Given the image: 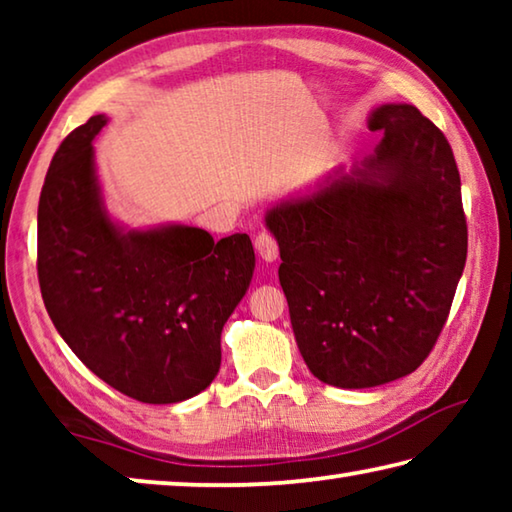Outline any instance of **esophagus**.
Wrapping results in <instances>:
<instances>
[{
    "mask_svg": "<svg viewBox=\"0 0 512 512\" xmlns=\"http://www.w3.org/2000/svg\"><path fill=\"white\" fill-rule=\"evenodd\" d=\"M255 250L266 264H273L275 259L280 257V248H277V241L271 235H268V232H262V235L255 237Z\"/></svg>",
    "mask_w": 512,
    "mask_h": 512,
    "instance_id": "1",
    "label": "esophagus"
}]
</instances>
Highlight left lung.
Here are the masks:
<instances>
[{
  "label": "left lung",
  "mask_w": 512,
  "mask_h": 512,
  "mask_svg": "<svg viewBox=\"0 0 512 512\" xmlns=\"http://www.w3.org/2000/svg\"><path fill=\"white\" fill-rule=\"evenodd\" d=\"M368 128L384 133L375 153L277 198L264 216L298 350L336 388L411 375L445 325L467 257L445 135L411 103L372 108Z\"/></svg>",
  "instance_id": "8db88e82"
}]
</instances>
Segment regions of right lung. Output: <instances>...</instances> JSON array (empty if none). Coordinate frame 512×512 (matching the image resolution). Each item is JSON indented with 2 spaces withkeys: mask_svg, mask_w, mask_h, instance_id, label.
<instances>
[{
  "mask_svg": "<svg viewBox=\"0 0 512 512\" xmlns=\"http://www.w3.org/2000/svg\"><path fill=\"white\" fill-rule=\"evenodd\" d=\"M94 115L60 144L38 205V280L58 334L94 375L144 404L212 384L225 320L255 271L248 235L185 223L128 228L103 196Z\"/></svg>",
  "mask_w": 512,
  "mask_h": 512,
  "instance_id": "right-lung-1",
  "label": "right lung"
}]
</instances>
